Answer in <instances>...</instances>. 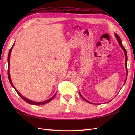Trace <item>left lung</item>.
<instances>
[{"instance_id":"1","label":"left lung","mask_w":135,"mask_h":135,"mask_svg":"<svg viewBox=\"0 0 135 135\" xmlns=\"http://www.w3.org/2000/svg\"><path fill=\"white\" fill-rule=\"evenodd\" d=\"M115 36H116V38H117V41H118V43H119V45H120V46L121 47V48L123 50H124V53H125V64H126V65H125V67H126V70H127V75H128V69H127V51H126V49H125V47L123 46V45H122V42H121V38H120V37L117 35V34H115ZM126 81H127V78H126V80H125V82H126ZM79 95L81 96L83 99H84L86 102H87L88 103H90V104H93L94 103H90V102H89V101H88V100H86L85 99H84V97H83V96L81 95V94L79 93Z\"/></svg>"}]
</instances>
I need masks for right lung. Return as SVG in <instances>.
Segmentation results:
<instances>
[{
    "label": "right lung",
    "instance_id": "right-lung-1",
    "mask_svg": "<svg viewBox=\"0 0 135 135\" xmlns=\"http://www.w3.org/2000/svg\"><path fill=\"white\" fill-rule=\"evenodd\" d=\"M13 46H14V45H13V46L11 47V49H10V51H9V53H8V58H7V60H8V70H7V74H8V79H9V81H10V84H11V85L13 87V88L14 89H15V90L16 91V92L17 93V94H18V95L21 97V99H23L25 102H26L27 103H29V104H33V105H43V104H46V103H49V102H50L51 100H52L54 97V96H56V93L54 94V95L52 97H51L50 99H48L47 100H46V101H45V102H33V101H31V100H29V99H27V98H25V97H24V96H22L21 94H20L18 91L17 90V89H16L14 88V85H13V84H12V82H11V78H10V70H9V68H10V53H11V50H12V49H13Z\"/></svg>",
    "mask_w": 135,
    "mask_h": 135
}]
</instances>
